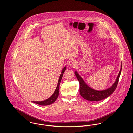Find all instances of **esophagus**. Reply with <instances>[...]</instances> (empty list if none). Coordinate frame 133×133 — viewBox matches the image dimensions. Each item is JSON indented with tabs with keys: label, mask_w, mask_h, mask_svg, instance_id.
Listing matches in <instances>:
<instances>
[{
	"label": "esophagus",
	"mask_w": 133,
	"mask_h": 133,
	"mask_svg": "<svg viewBox=\"0 0 133 133\" xmlns=\"http://www.w3.org/2000/svg\"><path fill=\"white\" fill-rule=\"evenodd\" d=\"M76 65V61L74 60H71L69 62V66L71 67H74Z\"/></svg>",
	"instance_id": "34e87169"
}]
</instances>
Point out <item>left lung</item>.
<instances>
[{"instance_id":"obj_1","label":"left lung","mask_w":133,"mask_h":133,"mask_svg":"<svg viewBox=\"0 0 133 133\" xmlns=\"http://www.w3.org/2000/svg\"><path fill=\"white\" fill-rule=\"evenodd\" d=\"M121 70L122 65L121 67L120 72L113 85L110 88L107 89L103 91H97L89 87L86 84V83L84 81L82 78L79 75V74L75 71V74L78 81L80 83V95L84 99L91 101H100L107 98L110 95L113 93V92L117 88L120 76Z\"/></svg>"}]
</instances>
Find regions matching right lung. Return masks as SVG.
I'll use <instances>...</instances> for the list:
<instances>
[{"mask_svg": "<svg viewBox=\"0 0 133 133\" xmlns=\"http://www.w3.org/2000/svg\"><path fill=\"white\" fill-rule=\"evenodd\" d=\"M66 67H65L63 68V69L62 70V72H61V74L60 76L59 80H58V85H57V87L55 91V92H54V93L53 94V95L51 96L50 98H49L48 99L43 101H33L32 102L36 103L38 105H41V106H47V105H49L53 103L54 102L56 101V100L57 99L58 96H59V86H60V82L61 81L63 75V73L66 70Z\"/></svg>", "mask_w": 133, "mask_h": 133, "instance_id": "right-lung-1", "label": "right lung"}]
</instances>
